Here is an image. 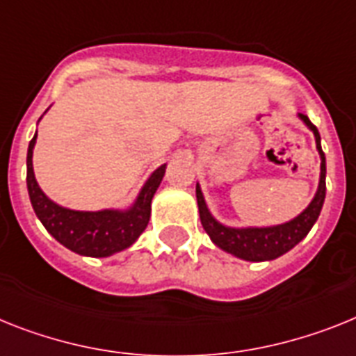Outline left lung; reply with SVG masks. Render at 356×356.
Instances as JSON below:
<instances>
[{
  "mask_svg": "<svg viewBox=\"0 0 356 356\" xmlns=\"http://www.w3.org/2000/svg\"><path fill=\"white\" fill-rule=\"evenodd\" d=\"M298 118L305 123V127L313 131L316 142V151L320 154V180L315 198L302 211L298 216L286 222V224L269 225V227H229L220 224L218 220L211 214L209 207L205 204L204 193L196 184V200H198L200 220L204 225L205 233L209 234L213 243L222 251L231 252L236 258L248 260V262H266L286 254L287 251L302 242L311 227L318 220L322 205L325 200V154L320 145L318 129L309 122L305 114H298Z\"/></svg>",
  "mask_w": 356,
  "mask_h": 356,
  "instance_id": "1",
  "label": "left lung"
}]
</instances>
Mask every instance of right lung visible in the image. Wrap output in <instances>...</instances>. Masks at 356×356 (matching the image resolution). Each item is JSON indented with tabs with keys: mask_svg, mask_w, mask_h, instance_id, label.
Segmentation results:
<instances>
[{
	"mask_svg": "<svg viewBox=\"0 0 356 356\" xmlns=\"http://www.w3.org/2000/svg\"><path fill=\"white\" fill-rule=\"evenodd\" d=\"M38 131L26 151V189L32 209L52 236L70 251L81 257L105 258L131 248L145 231L151 218L152 196L160 187L165 163L160 165L143 184L134 204L127 209L74 211L61 207L41 191L32 167V151L36 145Z\"/></svg>",
	"mask_w": 356,
	"mask_h": 356,
	"instance_id": "add662e5",
	"label": "right lung"
}]
</instances>
